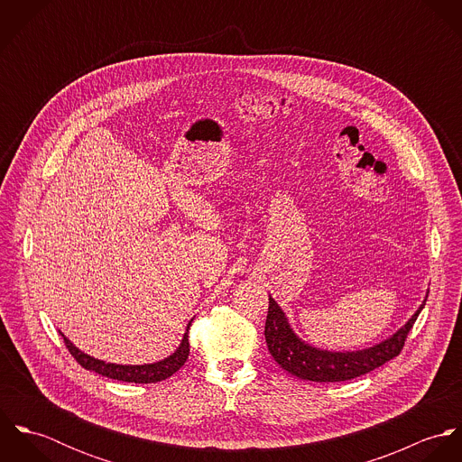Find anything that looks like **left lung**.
I'll return each instance as SVG.
<instances>
[{"mask_svg": "<svg viewBox=\"0 0 462 462\" xmlns=\"http://www.w3.org/2000/svg\"><path fill=\"white\" fill-rule=\"evenodd\" d=\"M425 300L405 322V326H402L388 339L363 350L332 352L311 346L310 343L302 341L290 328L288 319L279 304L272 297H268V315L264 322L266 346L277 365H281L288 374L299 379L313 383L350 381L383 366L400 354L409 330L414 326L418 315L425 306Z\"/></svg>", "mask_w": 462, "mask_h": 462, "instance_id": "obj_1", "label": "left lung"}]
</instances>
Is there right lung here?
<instances>
[{
	"label": "right lung",
	"mask_w": 462,
	"mask_h": 462,
	"mask_svg": "<svg viewBox=\"0 0 462 462\" xmlns=\"http://www.w3.org/2000/svg\"><path fill=\"white\" fill-rule=\"evenodd\" d=\"M189 329L190 324L183 334V339L180 343V346L176 348L174 354H171L169 357L151 363V365H116V363H106L101 359H96L85 352H81L78 346H74L66 336L62 334L66 346L70 352V356L90 372H96L103 377L108 379H116V381H123V383H134V384H149V383H160L165 381L167 377H171L172 374H176L185 361L189 359L190 354V343H189Z\"/></svg>",
	"instance_id": "1"
}]
</instances>
